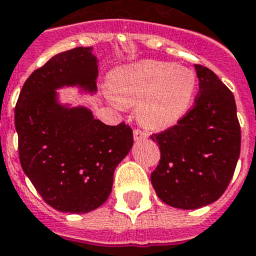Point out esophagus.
<instances>
[{
    "instance_id": "34e87169",
    "label": "esophagus",
    "mask_w": 256,
    "mask_h": 256,
    "mask_svg": "<svg viewBox=\"0 0 256 256\" xmlns=\"http://www.w3.org/2000/svg\"><path fill=\"white\" fill-rule=\"evenodd\" d=\"M134 138L136 142H142V140H146L148 138V134H146L144 130H134Z\"/></svg>"
}]
</instances>
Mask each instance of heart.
Wrapping results in <instances>:
<instances>
[{
    "label": "heart",
    "mask_w": 256,
    "mask_h": 256,
    "mask_svg": "<svg viewBox=\"0 0 256 256\" xmlns=\"http://www.w3.org/2000/svg\"><path fill=\"white\" fill-rule=\"evenodd\" d=\"M196 80L187 68L166 61L146 60L118 70L112 80V97L122 106H136V116L152 130L182 120L194 100Z\"/></svg>",
    "instance_id": "obj_1"
}]
</instances>
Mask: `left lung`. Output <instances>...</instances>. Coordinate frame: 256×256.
Wrapping results in <instances>:
<instances>
[{"instance_id": "left-lung-1", "label": "left lung", "mask_w": 256, "mask_h": 256, "mask_svg": "<svg viewBox=\"0 0 256 256\" xmlns=\"http://www.w3.org/2000/svg\"><path fill=\"white\" fill-rule=\"evenodd\" d=\"M195 106L175 126L150 138L162 159L150 183L164 203L196 210L216 202L232 179L240 154V126L232 92L212 70L195 65Z\"/></svg>"}]
</instances>
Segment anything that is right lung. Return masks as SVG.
I'll return each instance as SVG.
<instances>
[{
    "label": "right lung",
    "mask_w": 256,
    "mask_h": 256,
    "mask_svg": "<svg viewBox=\"0 0 256 256\" xmlns=\"http://www.w3.org/2000/svg\"><path fill=\"white\" fill-rule=\"evenodd\" d=\"M92 50L80 46L53 56L25 81L16 104L21 167L41 198L61 212L98 208L134 146L124 122L106 126L86 106L60 100L62 88L97 92L98 60Z\"/></svg>",
    "instance_id": "1"
}]
</instances>
